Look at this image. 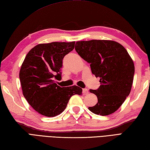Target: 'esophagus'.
<instances>
[{"label": "esophagus", "mask_w": 150, "mask_h": 150, "mask_svg": "<svg viewBox=\"0 0 150 150\" xmlns=\"http://www.w3.org/2000/svg\"><path fill=\"white\" fill-rule=\"evenodd\" d=\"M82 92H83V95H87L88 93V90L86 88H84L82 90Z\"/></svg>", "instance_id": "34e87169"}]
</instances>
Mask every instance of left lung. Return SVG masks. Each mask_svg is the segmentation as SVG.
I'll return each mask as SVG.
<instances>
[{
	"mask_svg": "<svg viewBox=\"0 0 150 150\" xmlns=\"http://www.w3.org/2000/svg\"><path fill=\"white\" fill-rule=\"evenodd\" d=\"M75 49L90 64L92 73L100 78V87L90 90L97 97L98 103L88 109L102 116L114 113L131 91L135 73L131 57L120 44L113 40L78 41Z\"/></svg>",
	"mask_w": 150,
	"mask_h": 150,
	"instance_id": "obj_1",
	"label": "left lung"
}]
</instances>
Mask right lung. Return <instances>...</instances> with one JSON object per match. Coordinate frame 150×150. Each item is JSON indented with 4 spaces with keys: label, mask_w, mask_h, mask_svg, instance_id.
I'll use <instances>...</instances> for the list:
<instances>
[{
    "label": "right lung",
    "mask_w": 150,
    "mask_h": 150,
    "mask_svg": "<svg viewBox=\"0 0 150 150\" xmlns=\"http://www.w3.org/2000/svg\"><path fill=\"white\" fill-rule=\"evenodd\" d=\"M75 42L40 44L28 53L19 78L24 97L38 113L55 117L66 109L73 95H82L77 86L60 87L54 79L61 77L62 60L74 49Z\"/></svg>",
    "instance_id": "add662e5"
}]
</instances>
